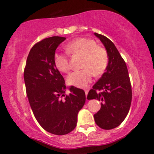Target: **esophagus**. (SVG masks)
Masks as SVG:
<instances>
[{
	"label": "esophagus",
	"mask_w": 154,
	"mask_h": 154,
	"mask_svg": "<svg viewBox=\"0 0 154 154\" xmlns=\"http://www.w3.org/2000/svg\"><path fill=\"white\" fill-rule=\"evenodd\" d=\"M85 95L87 96L88 93V90H85Z\"/></svg>",
	"instance_id": "obj_1"
}]
</instances>
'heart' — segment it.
Wrapping results in <instances>:
<instances>
[{"label":"heart","mask_w":154,"mask_h":154,"mask_svg":"<svg viewBox=\"0 0 154 154\" xmlns=\"http://www.w3.org/2000/svg\"><path fill=\"white\" fill-rule=\"evenodd\" d=\"M66 51L71 54L82 55V69L72 72L67 77L69 85L83 88L87 87L91 82L93 73L99 76L105 72L109 63V56L103 48L98 46L93 40L86 38H79L67 44ZM55 66L61 72L66 73L70 65L66 54L56 53L54 57Z\"/></svg>","instance_id":"b5f03b06"}]
</instances>
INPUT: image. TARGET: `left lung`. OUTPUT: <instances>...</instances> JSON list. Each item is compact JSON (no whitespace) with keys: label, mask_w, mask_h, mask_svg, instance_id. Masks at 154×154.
<instances>
[{"label":"left lung","mask_w":154,"mask_h":154,"mask_svg":"<svg viewBox=\"0 0 154 154\" xmlns=\"http://www.w3.org/2000/svg\"><path fill=\"white\" fill-rule=\"evenodd\" d=\"M94 35L103 44L109 56V63L87 98L101 101L100 109L94 114L95 122L103 130H111L121 125L130 111L131 83L126 63L114 44L103 35L95 32Z\"/></svg>","instance_id":"left-lung-1"}]
</instances>
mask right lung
I'll list each match as a JSON object with an SVG mask.
<instances>
[{
    "mask_svg": "<svg viewBox=\"0 0 154 154\" xmlns=\"http://www.w3.org/2000/svg\"><path fill=\"white\" fill-rule=\"evenodd\" d=\"M65 40L54 36L37 43L29 51L24 72L26 95L35 119L44 130L58 135L75 128L86 98L85 91L74 86L65 95L64 79L54 65L56 48Z\"/></svg>",
    "mask_w": 154,
    "mask_h": 154,
    "instance_id": "right-lung-1",
    "label": "right lung"
}]
</instances>
